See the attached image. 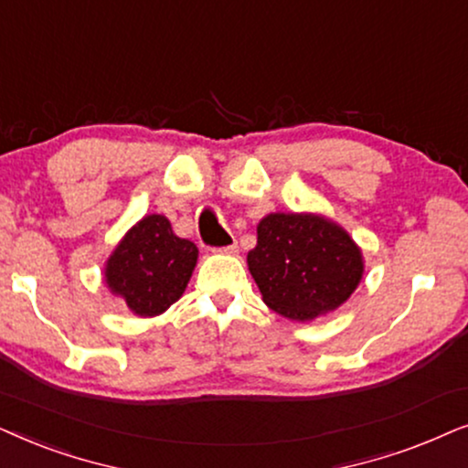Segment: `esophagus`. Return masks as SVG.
Listing matches in <instances>:
<instances>
[{"instance_id":"obj_1","label":"esophagus","mask_w":468,"mask_h":468,"mask_svg":"<svg viewBox=\"0 0 468 468\" xmlns=\"http://www.w3.org/2000/svg\"><path fill=\"white\" fill-rule=\"evenodd\" d=\"M218 252H224V254H238L239 252V246H238V241H233V244H229V246H222V248H216Z\"/></svg>"}]
</instances>
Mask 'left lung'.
Wrapping results in <instances>:
<instances>
[{"label": "left lung", "mask_w": 468, "mask_h": 468, "mask_svg": "<svg viewBox=\"0 0 468 468\" xmlns=\"http://www.w3.org/2000/svg\"><path fill=\"white\" fill-rule=\"evenodd\" d=\"M248 267L278 314L308 321L338 308L357 289L359 248L334 222L308 214H270L259 222Z\"/></svg>", "instance_id": "obj_1"}]
</instances>
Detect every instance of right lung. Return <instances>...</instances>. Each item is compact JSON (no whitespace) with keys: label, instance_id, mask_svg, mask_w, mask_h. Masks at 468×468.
Listing matches in <instances>:
<instances>
[{"label":"right lung","instance_id":"add662e5","mask_svg":"<svg viewBox=\"0 0 468 468\" xmlns=\"http://www.w3.org/2000/svg\"><path fill=\"white\" fill-rule=\"evenodd\" d=\"M197 254V246L177 238L165 216H145L115 248L104 276L130 310L154 316L182 297Z\"/></svg>","mask_w":468,"mask_h":468}]
</instances>
